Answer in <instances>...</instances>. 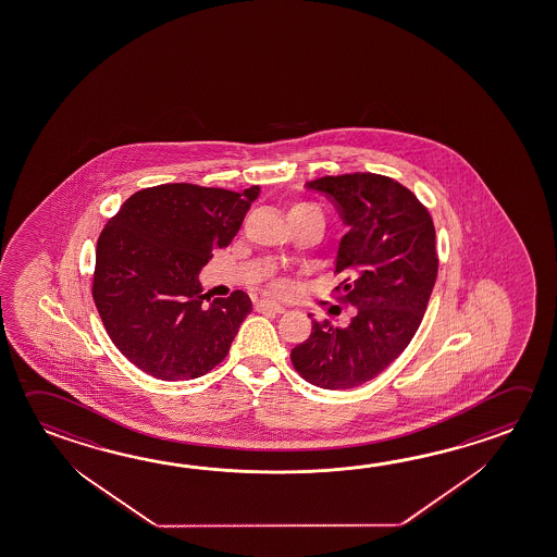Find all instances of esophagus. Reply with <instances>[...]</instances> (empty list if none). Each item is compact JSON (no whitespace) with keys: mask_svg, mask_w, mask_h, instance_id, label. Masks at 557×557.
I'll use <instances>...</instances> for the list:
<instances>
[{"mask_svg":"<svg viewBox=\"0 0 557 557\" xmlns=\"http://www.w3.org/2000/svg\"><path fill=\"white\" fill-rule=\"evenodd\" d=\"M256 309H258V311L264 312H277V314L285 311V309H283V305L274 301H260L258 305H256Z\"/></svg>","mask_w":557,"mask_h":557,"instance_id":"obj_1","label":"esophagus"}]
</instances>
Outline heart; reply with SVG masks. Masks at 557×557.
I'll use <instances>...</instances> for the list:
<instances>
[{"label":"heart","instance_id":"1","mask_svg":"<svg viewBox=\"0 0 557 557\" xmlns=\"http://www.w3.org/2000/svg\"><path fill=\"white\" fill-rule=\"evenodd\" d=\"M305 211H319V207L307 203V201H295L292 209H289V216L297 215V213H305ZM319 213H321V211H319ZM277 287H280V285H274V289H277Z\"/></svg>","mask_w":557,"mask_h":557}]
</instances>
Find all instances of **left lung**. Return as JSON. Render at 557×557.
<instances>
[{
  "instance_id": "left-lung-1",
  "label": "left lung",
  "mask_w": 557,
  "mask_h": 557,
  "mask_svg": "<svg viewBox=\"0 0 557 557\" xmlns=\"http://www.w3.org/2000/svg\"><path fill=\"white\" fill-rule=\"evenodd\" d=\"M307 187L338 209L342 238L334 292L358 307L346 326L312 321L292 350L295 371L322 389H351L377 377L419 331L438 275L429 209L397 180L371 172L317 177Z\"/></svg>"
}]
</instances>
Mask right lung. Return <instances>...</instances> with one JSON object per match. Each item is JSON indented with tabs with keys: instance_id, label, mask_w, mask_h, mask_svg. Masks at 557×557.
Masks as SVG:
<instances>
[{
	"instance_id": "add662e5",
	"label": "right lung",
	"mask_w": 557,
	"mask_h": 557,
	"mask_svg": "<svg viewBox=\"0 0 557 557\" xmlns=\"http://www.w3.org/2000/svg\"><path fill=\"white\" fill-rule=\"evenodd\" d=\"M258 191L162 184L133 194L109 219L91 295L109 338L138 370L196 380L225 360L252 301L233 292L207 307L197 274L213 248L231 245Z\"/></svg>"
}]
</instances>
